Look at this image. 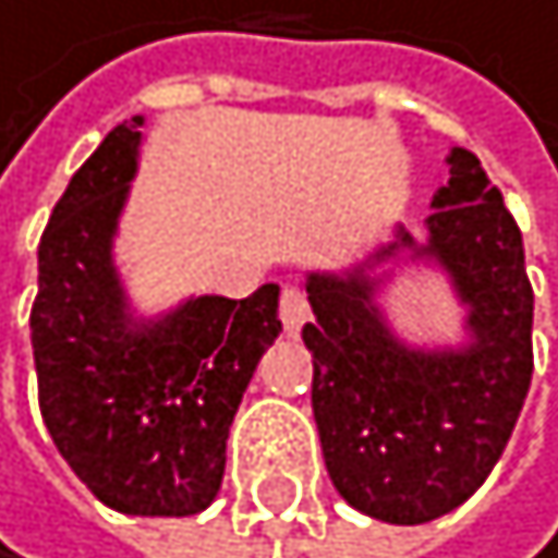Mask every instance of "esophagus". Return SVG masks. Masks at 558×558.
Listing matches in <instances>:
<instances>
[{
	"mask_svg": "<svg viewBox=\"0 0 558 558\" xmlns=\"http://www.w3.org/2000/svg\"><path fill=\"white\" fill-rule=\"evenodd\" d=\"M308 319V302L299 288H284L281 291V323H284V333L295 337Z\"/></svg>",
	"mask_w": 558,
	"mask_h": 558,
	"instance_id": "1",
	"label": "esophagus"
}]
</instances>
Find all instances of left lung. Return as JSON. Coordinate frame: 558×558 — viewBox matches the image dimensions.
Segmentation results:
<instances>
[{"label": "left lung", "mask_w": 558, "mask_h": 558, "mask_svg": "<svg viewBox=\"0 0 558 558\" xmlns=\"http://www.w3.org/2000/svg\"><path fill=\"white\" fill-rule=\"evenodd\" d=\"M433 196L425 242L393 225L341 270H305L313 415L333 488L387 524L457 510L496 468L531 387L534 291L502 193L464 147ZM436 269L462 308L457 338L411 342L386 291Z\"/></svg>", "instance_id": "8db88e82"}]
</instances>
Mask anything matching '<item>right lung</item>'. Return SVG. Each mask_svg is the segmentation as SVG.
Instances as JSON below:
<instances>
[{"mask_svg": "<svg viewBox=\"0 0 558 558\" xmlns=\"http://www.w3.org/2000/svg\"><path fill=\"white\" fill-rule=\"evenodd\" d=\"M143 125H116L51 210L31 344L45 428L76 478L119 513L190 517L221 488L228 428L281 333V288L140 308L116 242Z\"/></svg>", "mask_w": 558, "mask_h": 558, "instance_id": "obj_1", "label": "right lung"}]
</instances>
